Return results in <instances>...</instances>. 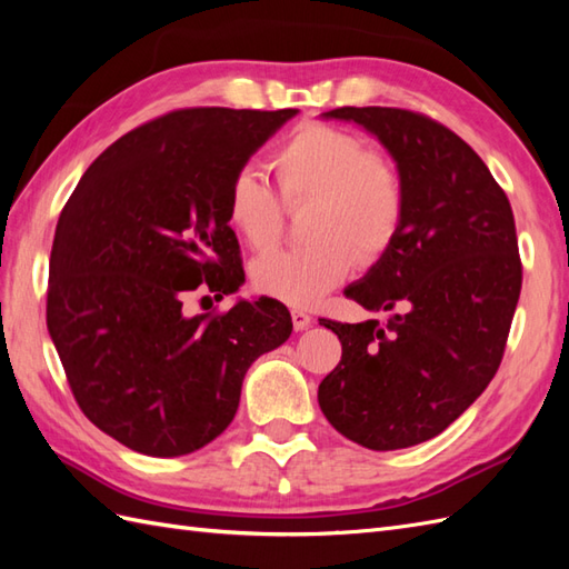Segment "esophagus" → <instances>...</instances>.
I'll return each mask as SVG.
<instances>
[{
	"mask_svg": "<svg viewBox=\"0 0 569 569\" xmlns=\"http://www.w3.org/2000/svg\"><path fill=\"white\" fill-rule=\"evenodd\" d=\"M291 318H293V328L300 332V330H308L310 325H312V318H310V312H306V310H291Z\"/></svg>",
	"mask_w": 569,
	"mask_h": 569,
	"instance_id": "1",
	"label": "esophagus"
}]
</instances>
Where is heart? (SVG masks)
I'll return each mask as SVG.
<instances>
[{"label":"heart","instance_id":"obj_1","mask_svg":"<svg viewBox=\"0 0 569 569\" xmlns=\"http://www.w3.org/2000/svg\"><path fill=\"white\" fill-rule=\"evenodd\" d=\"M286 204L310 202L303 217L308 244L263 253L251 263L261 293L288 306H310L340 286L355 257L371 263L391 249L406 214V188L396 163L342 127L306 122L271 153ZM227 222L251 249L276 244L283 208L266 180L241 168L229 180Z\"/></svg>","mask_w":569,"mask_h":569}]
</instances>
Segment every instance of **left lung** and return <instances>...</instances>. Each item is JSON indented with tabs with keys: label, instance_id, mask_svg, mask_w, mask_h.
Segmentation results:
<instances>
[{
	"label": "left lung",
	"instance_id": "1",
	"mask_svg": "<svg viewBox=\"0 0 569 569\" xmlns=\"http://www.w3.org/2000/svg\"><path fill=\"white\" fill-rule=\"evenodd\" d=\"M322 117L365 127L391 153L406 214L391 249L345 291L386 325L320 320L342 359L318 389L337 432L369 450L440 435L497 373L521 296L509 198L467 141L396 107H340Z\"/></svg>",
	"mask_w": 569,
	"mask_h": 569
}]
</instances>
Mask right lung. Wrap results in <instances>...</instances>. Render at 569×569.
<instances>
[{"instance_id": "add662e5", "label": "right lung", "mask_w": 569, "mask_h": 569, "mask_svg": "<svg viewBox=\"0 0 569 569\" xmlns=\"http://www.w3.org/2000/svg\"><path fill=\"white\" fill-rule=\"evenodd\" d=\"M296 114H163L102 151L60 212L48 332L82 413L129 450L180 457L212 442L247 369L291 337V312L273 298L222 316H188L183 300L244 283L229 180Z\"/></svg>"}]
</instances>
